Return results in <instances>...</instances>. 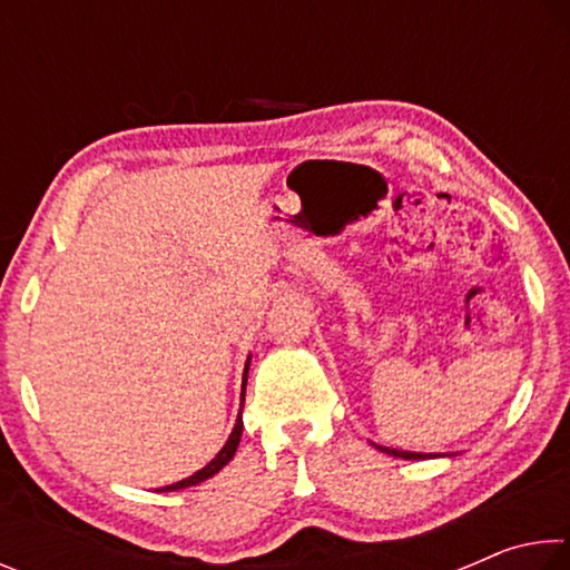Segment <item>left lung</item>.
<instances>
[{"label":"left lung","instance_id":"obj_1","mask_svg":"<svg viewBox=\"0 0 570 570\" xmlns=\"http://www.w3.org/2000/svg\"><path fill=\"white\" fill-rule=\"evenodd\" d=\"M382 452H387L392 458H402V460H424V458H435V455H424V452H407V450H394V448H382V445H374Z\"/></svg>","mask_w":570,"mask_h":570}]
</instances>
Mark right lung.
<instances>
[{
  "mask_svg": "<svg viewBox=\"0 0 570 570\" xmlns=\"http://www.w3.org/2000/svg\"><path fill=\"white\" fill-rule=\"evenodd\" d=\"M248 362H250V354H248V360H246V370H244V384H240V387H244V392H240V407H244V397H246V380H248ZM240 432H244V420H240V412H238V420H236V428H234V432H230L228 435V440H226V445L220 448V452L218 455L208 462L206 468H200L198 472H193L190 478H186V480H180V482H173V485H166V488H160L163 493H170V490H183V488H190V485H198V482H204V480H208V478H214L216 472L224 468V465H228L230 460H234V455H236V448H238V442H240Z\"/></svg>",
  "mask_w": 570,
  "mask_h": 570,
  "instance_id": "obj_1",
  "label": "right lung"
}]
</instances>
